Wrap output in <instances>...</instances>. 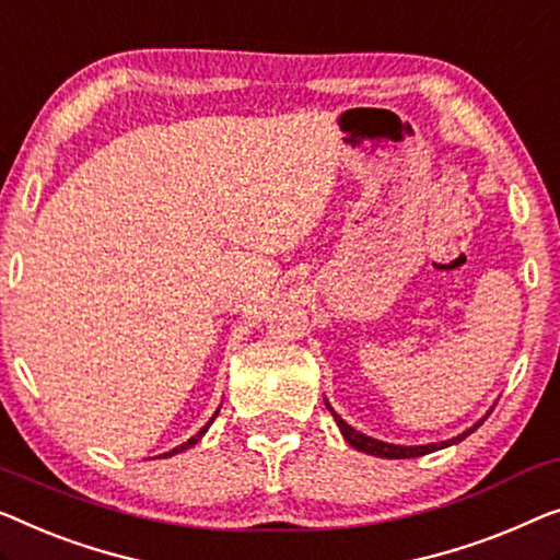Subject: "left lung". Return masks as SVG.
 Returning a JSON list of instances; mask_svg holds the SVG:
<instances>
[{
  "instance_id": "8db88e82",
  "label": "left lung",
  "mask_w": 560,
  "mask_h": 560,
  "mask_svg": "<svg viewBox=\"0 0 560 560\" xmlns=\"http://www.w3.org/2000/svg\"><path fill=\"white\" fill-rule=\"evenodd\" d=\"M326 407H328L330 415H334L336 424H338V429H340V434H343V440H346L348 444H351L353 450H359V452H366V455H374V457H386V459H409V457H421V455H429V452L444 450V447H450V444H457V442L465 440V436L472 434L475 429L480 427L482 421H485V419H480V421H477L475 427H469L467 432H462V434H457V436H452V440H447V442H436V444H419V447H401V444H388V442L374 440V436H366V434L355 432V429H353L351 424H346V421L336 415L334 407H330L328 401H326Z\"/></svg>"
}]
</instances>
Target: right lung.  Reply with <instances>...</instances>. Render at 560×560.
I'll use <instances>...</instances> for the list:
<instances>
[{
    "instance_id": "obj_1",
    "label": "right lung",
    "mask_w": 560,
    "mask_h": 560,
    "mask_svg": "<svg viewBox=\"0 0 560 560\" xmlns=\"http://www.w3.org/2000/svg\"><path fill=\"white\" fill-rule=\"evenodd\" d=\"M217 415H220V409H217V411H214V417H217ZM214 417H212V419H209V421H207V424H205V427H201V429H199V432H197V434H194L189 442H184V444H179V447H174L172 452H166V455H164V457H172V455H176V452H184V450H189V447H194V444H197V442L201 440V434H205V432H207V429H209V424H212V421H214Z\"/></svg>"
}]
</instances>
